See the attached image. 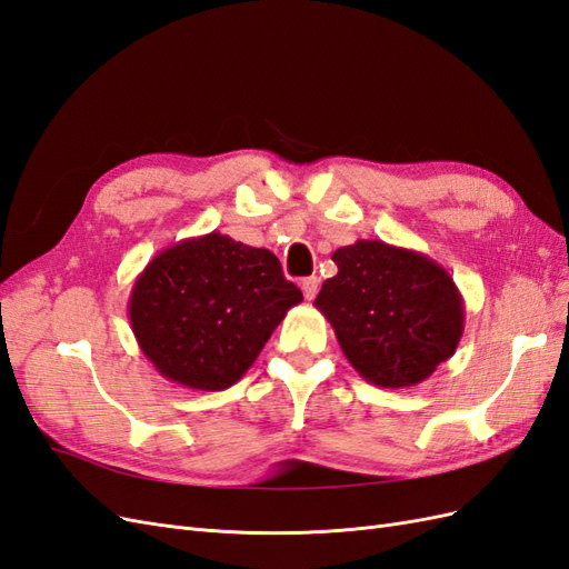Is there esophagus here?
Masks as SVG:
<instances>
[{"label": "esophagus", "instance_id": "34e87169", "mask_svg": "<svg viewBox=\"0 0 569 569\" xmlns=\"http://www.w3.org/2000/svg\"><path fill=\"white\" fill-rule=\"evenodd\" d=\"M318 287H320V280L316 278V274H311V278H303V280H301V291H303V297H306L308 301L316 299Z\"/></svg>", "mask_w": 569, "mask_h": 569}]
</instances>
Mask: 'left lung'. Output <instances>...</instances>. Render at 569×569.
<instances>
[{
  "label": "left lung",
  "mask_w": 569,
  "mask_h": 569,
  "mask_svg": "<svg viewBox=\"0 0 569 569\" xmlns=\"http://www.w3.org/2000/svg\"><path fill=\"white\" fill-rule=\"evenodd\" d=\"M337 274L313 306L366 382L406 389L449 360L465 330V303L446 268L380 239H358L332 253Z\"/></svg>",
  "instance_id": "left-lung-1"
}]
</instances>
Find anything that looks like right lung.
Segmentation results:
<instances>
[{"mask_svg": "<svg viewBox=\"0 0 569 569\" xmlns=\"http://www.w3.org/2000/svg\"><path fill=\"white\" fill-rule=\"evenodd\" d=\"M301 289L278 256L209 232L159 251L137 274L128 316L166 380L197 391L232 387L263 351Z\"/></svg>", "mask_w": 569, "mask_h": 569, "instance_id": "add662e5", "label": "right lung"}]
</instances>
